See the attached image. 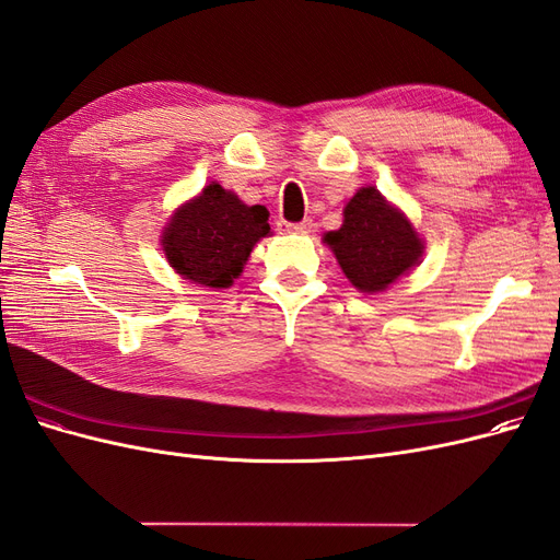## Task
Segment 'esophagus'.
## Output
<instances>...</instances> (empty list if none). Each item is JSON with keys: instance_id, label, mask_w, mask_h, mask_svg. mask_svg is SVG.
I'll use <instances>...</instances> for the list:
<instances>
[{"instance_id": "obj_1", "label": "esophagus", "mask_w": 560, "mask_h": 560, "mask_svg": "<svg viewBox=\"0 0 560 560\" xmlns=\"http://www.w3.org/2000/svg\"><path fill=\"white\" fill-rule=\"evenodd\" d=\"M311 229H313L311 219H303V222H299V224L284 222V219H280V222H278V231H280V233H308Z\"/></svg>"}]
</instances>
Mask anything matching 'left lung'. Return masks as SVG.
Wrapping results in <instances>:
<instances>
[{
  "label": "left lung",
  "mask_w": 560,
  "mask_h": 560,
  "mask_svg": "<svg viewBox=\"0 0 560 560\" xmlns=\"http://www.w3.org/2000/svg\"><path fill=\"white\" fill-rule=\"evenodd\" d=\"M325 241L360 292H383L422 254L418 233L374 186H364L350 198L343 226L329 231Z\"/></svg>",
  "instance_id": "obj_1"
}]
</instances>
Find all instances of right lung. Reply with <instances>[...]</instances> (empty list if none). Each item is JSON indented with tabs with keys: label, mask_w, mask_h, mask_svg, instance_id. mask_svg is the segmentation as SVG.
<instances>
[{
	"label": "right lung",
	"mask_w": 560,
	"mask_h": 560,
	"mask_svg": "<svg viewBox=\"0 0 560 560\" xmlns=\"http://www.w3.org/2000/svg\"><path fill=\"white\" fill-rule=\"evenodd\" d=\"M268 233L264 206H243L224 186L210 184L175 212L163 233V249L167 261L186 280L229 287L241 276L252 247Z\"/></svg>",
	"instance_id": "right-lung-1"
}]
</instances>
